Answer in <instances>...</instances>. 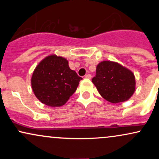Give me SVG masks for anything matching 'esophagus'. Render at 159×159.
<instances>
[{
    "instance_id": "esophagus-1",
    "label": "esophagus",
    "mask_w": 159,
    "mask_h": 159,
    "mask_svg": "<svg viewBox=\"0 0 159 159\" xmlns=\"http://www.w3.org/2000/svg\"><path fill=\"white\" fill-rule=\"evenodd\" d=\"M91 77H92V75H91L90 74H87L85 75V78H91Z\"/></svg>"
}]
</instances>
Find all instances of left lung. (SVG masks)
I'll use <instances>...</instances> for the list:
<instances>
[{
	"label": "left lung",
	"mask_w": 159,
	"mask_h": 159,
	"mask_svg": "<svg viewBox=\"0 0 159 159\" xmlns=\"http://www.w3.org/2000/svg\"><path fill=\"white\" fill-rule=\"evenodd\" d=\"M92 81L100 95L111 103L126 101L135 90L134 74L114 62L103 61L98 63Z\"/></svg>",
	"instance_id": "left-lung-1"
}]
</instances>
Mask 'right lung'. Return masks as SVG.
<instances>
[{
  "instance_id": "add662e5",
  "label": "right lung",
  "mask_w": 159,
  "mask_h": 159,
  "mask_svg": "<svg viewBox=\"0 0 159 159\" xmlns=\"http://www.w3.org/2000/svg\"><path fill=\"white\" fill-rule=\"evenodd\" d=\"M82 79L72 70L65 58L56 55L45 57L34 70L31 78L33 90L42 103L60 107L75 92Z\"/></svg>"
}]
</instances>
